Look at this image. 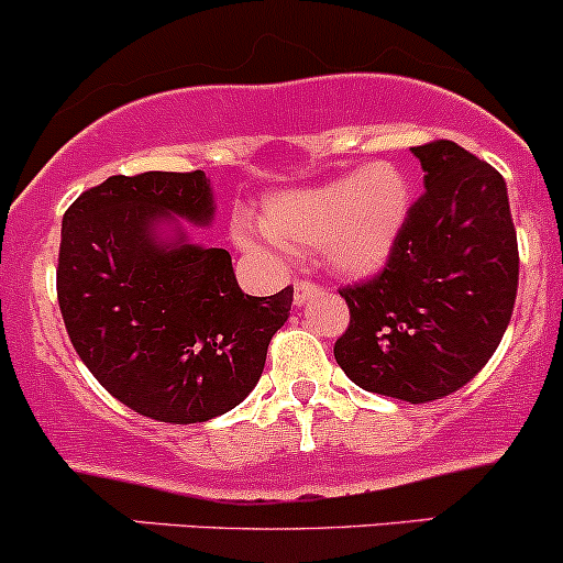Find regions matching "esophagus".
Returning a JSON list of instances; mask_svg holds the SVG:
<instances>
[{
    "label": "esophagus",
    "mask_w": 563,
    "mask_h": 563,
    "mask_svg": "<svg viewBox=\"0 0 563 563\" xmlns=\"http://www.w3.org/2000/svg\"><path fill=\"white\" fill-rule=\"evenodd\" d=\"M316 295H319V287H316V284H311V282L295 284V306H298V308L306 306L308 300H313Z\"/></svg>",
    "instance_id": "34e87169"
}]
</instances>
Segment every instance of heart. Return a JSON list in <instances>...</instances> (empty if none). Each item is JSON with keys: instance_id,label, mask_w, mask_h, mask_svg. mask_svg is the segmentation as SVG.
Returning a JSON list of instances; mask_svg holds the SVG:
<instances>
[{"instance_id": "obj_1", "label": "heart", "mask_w": 563, "mask_h": 563, "mask_svg": "<svg viewBox=\"0 0 563 563\" xmlns=\"http://www.w3.org/2000/svg\"><path fill=\"white\" fill-rule=\"evenodd\" d=\"M412 210V186L394 162H372L345 178L274 194L263 225L250 214L231 223L233 242L263 257L319 250L332 274L364 279L394 255Z\"/></svg>"}]
</instances>
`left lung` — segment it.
Segmentation results:
<instances>
[{
	"label": "left lung",
	"mask_w": 563,
	"mask_h": 563,
	"mask_svg": "<svg viewBox=\"0 0 563 563\" xmlns=\"http://www.w3.org/2000/svg\"><path fill=\"white\" fill-rule=\"evenodd\" d=\"M426 194L380 276L345 287L351 324L334 343L358 388L409 404L450 396L500 345L519 287L508 188L452 141L412 148Z\"/></svg>",
	"instance_id": "left-lung-1"
}]
</instances>
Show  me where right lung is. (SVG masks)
I'll list each match as a JSON object with an SVG mask.
<instances>
[{"mask_svg":"<svg viewBox=\"0 0 563 563\" xmlns=\"http://www.w3.org/2000/svg\"><path fill=\"white\" fill-rule=\"evenodd\" d=\"M207 175H113L68 207L58 302L79 358L106 390L159 422H207L242 404L292 308V287L252 298L231 255L188 236L210 225Z\"/></svg>","mask_w":563,"mask_h":563,"instance_id":"right-lung-1","label":"right lung"}]
</instances>
